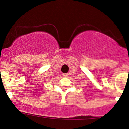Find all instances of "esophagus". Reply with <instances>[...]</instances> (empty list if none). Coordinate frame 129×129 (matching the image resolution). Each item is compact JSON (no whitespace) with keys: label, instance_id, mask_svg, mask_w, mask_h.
<instances>
[{"label":"esophagus","instance_id":"obj_1","mask_svg":"<svg viewBox=\"0 0 129 129\" xmlns=\"http://www.w3.org/2000/svg\"><path fill=\"white\" fill-rule=\"evenodd\" d=\"M62 76L64 77H67L68 76V73H62Z\"/></svg>","mask_w":129,"mask_h":129}]
</instances>
